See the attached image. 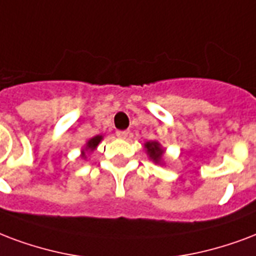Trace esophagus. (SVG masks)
<instances>
[{"instance_id":"esophagus-1","label":"esophagus","mask_w":256,"mask_h":256,"mask_svg":"<svg viewBox=\"0 0 256 256\" xmlns=\"http://www.w3.org/2000/svg\"><path fill=\"white\" fill-rule=\"evenodd\" d=\"M128 136H130V132H128V130H118V132H116V136L120 138V140H126Z\"/></svg>"}]
</instances>
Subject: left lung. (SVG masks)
Listing matches in <instances>:
<instances>
[{
    "label": "left lung",
    "mask_w": 256,
    "mask_h": 256,
    "mask_svg": "<svg viewBox=\"0 0 256 256\" xmlns=\"http://www.w3.org/2000/svg\"><path fill=\"white\" fill-rule=\"evenodd\" d=\"M145 148L150 158L153 160V161H156V162H158L164 153V150L160 148V144H157V142H148L145 145Z\"/></svg>",
    "instance_id": "left-lung-1"
}]
</instances>
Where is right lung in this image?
<instances>
[{
    "label": "right lung",
    "mask_w": 256,
    "mask_h": 256,
    "mask_svg": "<svg viewBox=\"0 0 256 256\" xmlns=\"http://www.w3.org/2000/svg\"><path fill=\"white\" fill-rule=\"evenodd\" d=\"M100 140H102V136H94V138H91V140L88 141V144H87V150L92 152V150L98 146V144L100 142ZM83 157H86V156H83Z\"/></svg>",
    "instance_id": "1"
}]
</instances>
